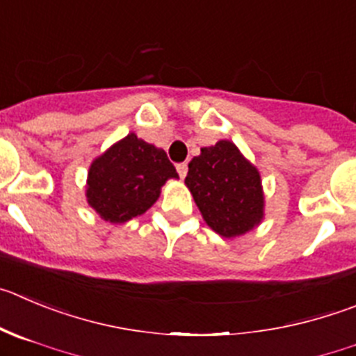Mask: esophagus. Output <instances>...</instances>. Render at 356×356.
<instances>
[{
    "label": "esophagus",
    "instance_id": "obj_1",
    "mask_svg": "<svg viewBox=\"0 0 356 356\" xmlns=\"http://www.w3.org/2000/svg\"><path fill=\"white\" fill-rule=\"evenodd\" d=\"M177 172H179V177L184 179L186 175H188V165H186V163H179Z\"/></svg>",
    "mask_w": 356,
    "mask_h": 356
}]
</instances>
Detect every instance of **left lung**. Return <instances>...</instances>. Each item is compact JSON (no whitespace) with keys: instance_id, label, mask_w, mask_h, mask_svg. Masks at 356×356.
I'll use <instances>...</instances> for the list:
<instances>
[{"instance_id":"left-lung-1","label":"left lung","mask_w":356,"mask_h":356,"mask_svg":"<svg viewBox=\"0 0 356 356\" xmlns=\"http://www.w3.org/2000/svg\"><path fill=\"white\" fill-rule=\"evenodd\" d=\"M186 186L204 221L221 237H238L264 219L260 172L230 140L202 149L188 165Z\"/></svg>"}]
</instances>
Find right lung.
Returning <instances> with one entry per match:
<instances>
[{"label":"right lung","instance_id":"1","mask_svg":"<svg viewBox=\"0 0 356 356\" xmlns=\"http://www.w3.org/2000/svg\"><path fill=\"white\" fill-rule=\"evenodd\" d=\"M168 179L179 175L167 152L129 133L91 163L86 197L102 219L126 223L158 200Z\"/></svg>","mask_w":356,"mask_h":356}]
</instances>
